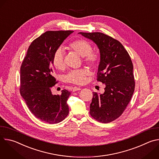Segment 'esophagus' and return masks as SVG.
<instances>
[{"instance_id": "1", "label": "esophagus", "mask_w": 159, "mask_h": 159, "mask_svg": "<svg viewBox=\"0 0 159 159\" xmlns=\"http://www.w3.org/2000/svg\"><path fill=\"white\" fill-rule=\"evenodd\" d=\"M80 89H81V88L80 87H74L72 89V91L75 92V91H77V90H80Z\"/></svg>"}]
</instances>
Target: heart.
Instances as JSON below:
<instances>
[{
  "label": "heart",
  "instance_id": "obj_1",
  "mask_svg": "<svg viewBox=\"0 0 159 159\" xmlns=\"http://www.w3.org/2000/svg\"><path fill=\"white\" fill-rule=\"evenodd\" d=\"M68 49L74 52L79 56L83 57V61L92 69H96L100 62V56L98 53L92 52V45L85 39H77L70 43ZM53 66L57 69L62 70L65 69V63L64 60V53L60 48L57 50L52 59ZM89 75L87 69L72 70L65 77L66 81L75 84H83L86 81V77Z\"/></svg>",
  "mask_w": 159,
  "mask_h": 159
}]
</instances>
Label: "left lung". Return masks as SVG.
I'll return each instance as SVG.
<instances>
[{"mask_svg":"<svg viewBox=\"0 0 159 159\" xmlns=\"http://www.w3.org/2000/svg\"><path fill=\"white\" fill-rule=\"evenodd\" d=\"M92 40L100 52L98 81L105 84L104 93H93L90 115L107 123L120 117L134 90L133 66L131 58L118 40L102 33H79Z\"/></svg>","mask_w":159,"mask_h":159,"instance_id":"obj_1","label":"left lung"}]
</instances>
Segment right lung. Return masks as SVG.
I'll use <instances>...</instances> for the list:
<instances>
[{"label":"right lung","mask_w":159,"mask_h":159,"mask_svg":"<svg viewBox=\"0 0 159 159\" xmlns=\"http://www.w3.org/2000/svg\"><path fill=\"white\" fill-rule=\"evenodd\" d=\"M73 31H47L34 39L20 66V93L32 114L49 124L63 121L69 112L66 89L53 95L52 87L57 83L53 76V56Z\"/></svg>","instance_id":"1"}]
</instances>
